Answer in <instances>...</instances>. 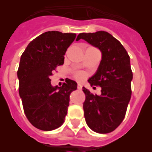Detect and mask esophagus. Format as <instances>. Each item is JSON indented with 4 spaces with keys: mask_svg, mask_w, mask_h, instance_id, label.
Returning <instances> with one entry per match:
<instances>
[{
    "mask_svg": "<svg viewBox=\"0 0 152 152\" xmlns=\"http://www.w3.org/2000/svg\"><path fill=\"white\" fill-rule=\"evenodd\" d=\"M82 88H83L82 84H80V83H78V85H77V88H78L79 90H82Z\"/></svg>",
    "mask_w": 152,
    "mask_h": 152,
    "instance_id": "obj_1",
    "label": "esophagus"
}]
</instances>
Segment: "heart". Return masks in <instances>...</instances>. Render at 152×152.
I'll return each instance as SVG.
<instances>
[{
  "label": "heart",
  "instance_id": "b5f03b06",
  "mask_svg": "<svg viewBox=\"0 0 152 152\" xmlns=\"http://www.w3.org/2000/svg\"><path fill=\"white\" fill-rule=\"evenodd\" d=\"M73 77L78 81H82L86 78V73L82 71H75L73 72Z\"/></svg>",
  "mask_w": 152,
  "mask_h": 152
}]
</instances>
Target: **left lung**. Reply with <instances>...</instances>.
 <instances>
[{"label":"left lung","mask_w":152,"mask_h":152,"mask_svg":"<svg viewBox=\"0 0 152 152\" xmlns=\"http://www.w3.org/2000/svg\"><path fill=\"white\" fill-rule=\"evenodd\" d=\"M80 39L98 47L102 53L97 72L88 80L91 87H101V95H94L83 88L86 123L94 132L109 133L122 122L131 99L130 57L120 42L108 32L80 33L76 41Z\"/></svg>","instance_id":"left-lung-1"}]
</instances>
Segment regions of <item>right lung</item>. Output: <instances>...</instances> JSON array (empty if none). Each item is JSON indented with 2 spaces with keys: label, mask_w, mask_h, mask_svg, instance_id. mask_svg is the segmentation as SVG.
Segmentation results:
<instances>
[{
  "label": "right lung",
  "mask_w": 152,
  "mask_h": 152,
  "mask_svg": "<svg viewBox=\"0 0 152 152\" xmlns=\"http://www.w3.org/2000/svg\"><path fill=\"white\" fill-rule=\"evenodd\" d=\"M76 36L73 33L45 32L33 39L21 55L19 93L25 115L40 130L56 129L65 120L69 95L76 90L77 83L66 79L61 87H52L50 76L64 64V55Z\"/></svg>",
  "instance_id": "1"
}]
</instances>
